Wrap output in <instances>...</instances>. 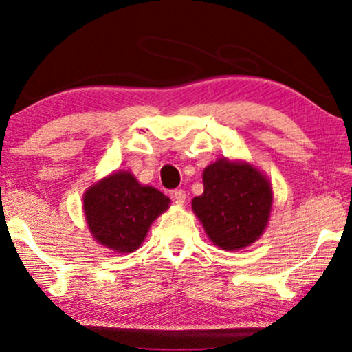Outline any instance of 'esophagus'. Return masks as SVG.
I'll use <instances>...</instances> for the list:
<instances>
[{"mask_svg":"<svg viewBox=\"0 0 352 352\" xmlns=\"http://www.w3.org/2000/svg\"><path fill=\"white\" fill-rule=\"evenodd\" d=\"M186 192L182 190V189H177V190H175V194H173V199H175V201L176 204H179V205H182L186 201Z\"/></svg>","mask_w":352,"mask_h":352,"instance_id":"obj_1","label":"esophagus"}]
</instances>
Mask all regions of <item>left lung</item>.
Masks as SVG:
<instances>
[{
    "label": "left lung",
    "mask_w": 352,
    "mask_h": 352,
    "mask_svg": "<svg viewBox=\"0 0 352 352\" xmlns=\"http://www.w3.org/2000/svg\"><path fill=\"white\" fill-rule=\"evenodd\" d=\"M204 194L192 211L216 247L237 252L261 237L272 211V186L252 163L219 158L204 170Z\"/></svg>",
    "instance_id": "1"
}]
</instances>
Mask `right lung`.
Masks as SVG:
<instances>
[{
  "instance_id": "1",
  "label": "right lung",
  "mask_w": 352,
  "mask_h": 352,
  "mask_svg": "<svg viewBox=\"0 0 352 352\" xmlns=\"http://www.w3.org/2000/svg\"><path fill=\"white\" fill-rule=\"evenodd\" d=\"M171 200L152 186H142L131 171H115L89 186L83 195L85 219L93 239L117 253L141 247L153 221Z\"/></svg>"
}]
</instances>
